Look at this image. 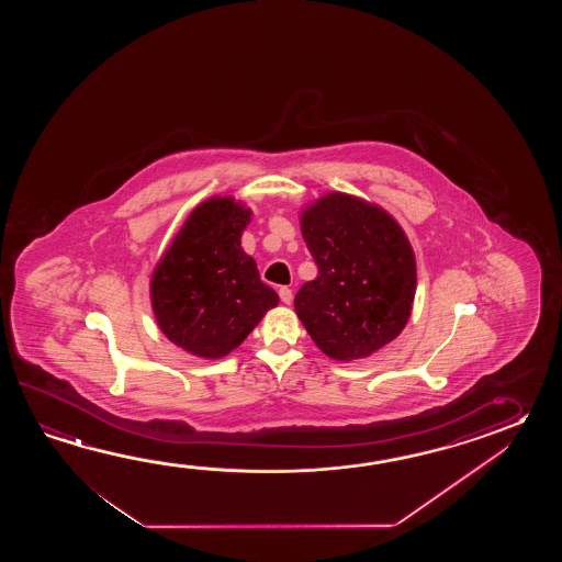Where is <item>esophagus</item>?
Returning <instances> with one entry per match:
<instances>
[{
    "instance_id": "34e87169",
    "label": "esophagus",
    "mask_w": 562,
    "mask_h": 562,
    "mask_svg": "<svg viewBox=\"0 0 562 562\" xmlns=\"http://www.w3.org/2000/svg\"><path fill=\"white\" fill-rule=\"evenodd\" d=\"M279 297H281V301H283L285 305H289V303L293 301V291H291L289 286H281V289H279Z\"/></svg>"
}]
</instances>
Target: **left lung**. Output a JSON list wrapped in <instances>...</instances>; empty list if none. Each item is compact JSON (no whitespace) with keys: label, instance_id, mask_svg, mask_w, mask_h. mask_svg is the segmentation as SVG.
<instances>
[{"label":"left lung","instance_id":"8db88e82","mask_svg":"<svg viewBox=\"0 0 562 562\" xmlns=\"http://www.w3.org/2000/svg\"><path fill=\"white\" fill-rule=\"evenodd\" d=\"M317 277L295 295L315 346L337 361L370 358L406 327L416 297V255L378 204L327 192L299 213Z\"/></svg>","mask_w":562,"mask_h":562}]
</instances>
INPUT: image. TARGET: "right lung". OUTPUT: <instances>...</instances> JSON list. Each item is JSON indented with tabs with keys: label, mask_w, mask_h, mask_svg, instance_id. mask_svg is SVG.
<instances>
[{
	"label": "right lung",
	"mask_w": 562,
	"mask_h": 562,
	"mask_svg": "<svg viewBox=\"0 0 562 562\" xmlns=\"http://www.w3.org/2000/svg\"><path fill=\"white\" fill-rule=\"evenodd\" d=\"M251 209L233 196H211L182 223L150 277L160 331L187 353L221 359L239 347L279 305L240 237Z\"/></svg>",
	"instance_id": "1"
}]
</instances>
